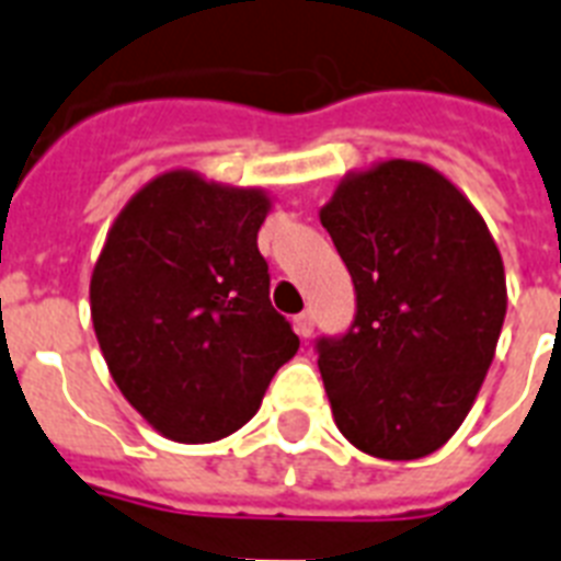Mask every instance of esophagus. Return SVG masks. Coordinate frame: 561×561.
I'll list each match as a JSON object with an SVG mask.
<instances>
[{"label":"esophagus","mask_w":561,"mask_h":561,"mask_svg":"<svg viewBox=\"0 0 561 561\" xmlns=\"http://www.w3.org/2000/svg\"><path fill=\"white\" fill-rule=\"evenodd\" d=\"M294 328H296V334H299V336H311V331H313L311 311L299 313V317H296V320H294Z\"/></svg>","instance_id":"1"}]
</instances>
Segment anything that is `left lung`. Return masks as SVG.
Returning <instances> with one entry per match:
<instances>
[{
    "label": "left lung",
    "mask_w": 561,
    "mask_h": 561,
    "mask_svg": "<svg viewBox=\"0 0 561 561\" xmlns=\"http://www.w3.org/2000/svg\"><path fill=\"white\" fill-rule=\"evenodd\" d=\"M320 221L357 290V317L320 340L336 430L383 461L426 458L470 414L507 313L493 233L430 163L345 172Z\"/></svg>",
    "instance_id": "1"
}]
</instances>
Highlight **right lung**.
<instances>
[{
	"label": "right lung",
	"instance_id": "right-lung-1",
	"mask_svg": "<svg viewBox=\"0 0 561 561\" xmlns=\"http://www.w3.org/2000/svg\"><path fill=\"white\" fill-rule=\"evenodd\" d=\"M271 207L262 186L170 170L108 227L91 322L121 394L163 438L209 444L241 430L299 348L256 244Z\"/></svg>",
	"mask_w": 561,
	"mask_h": 561
}]
</instances>
